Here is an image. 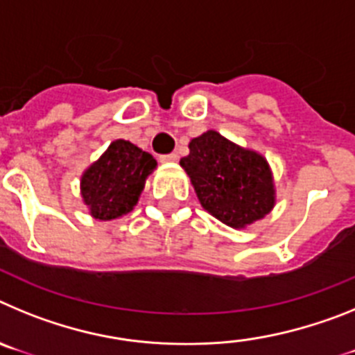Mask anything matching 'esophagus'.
Listing matches in <instances>:
<instances>
[{
    "label": "esophagus",
    "instance_id": "34e87169",
    "mask_svg": "<svg viewBox=\"0 0 355 355\" xmlns=\"http://www.w3.org/2000/svg\"><path fill=\"white\" fill-rule=\"evenodd\" d=\"M159 159H162L163 163H172L178 159V155H175V153H171V155H162L159 156Z\"/></svg>",
    "mask_w": 355,
    "mask_h": 355
}]
</instances>
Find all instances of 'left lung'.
Listing matches in <instances>:
<instances>
[{"instance_id": "8db88e82", "label": "left lung", "mask_w": 355, "mask_h": 355, "mask_svg": "<svg viewBox=\"0 0 355 355\" xmlns=\"http://www.w3.org/2000/svg\"><path fill=\"white\" fill-rule=\"evenodd\" d=\"M181 167L192 180L206 211L231 227L261 220L275 205L274 181L266 159L254 150L206 131L188 144Z\"/></svg>"}]
</instances>
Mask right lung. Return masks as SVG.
<instances>
[{
	"label": "right lung",
	"instance_id": "right-lung-1",
	"mask_svg": "<svg viewBox=\"0 0 355 355\" xmlns=\"http://www.w3.org/2000/svg\"><path fill=\"white\" fill-rule=\"evenodd\" d=\"M155 167L156 159L128 140L110 144L105 155L81 175V197L90 215L112 220L131 211Z\"/></svg>",
	"mask_w": 355,
	"mask_h": 355
}]
</instances>
